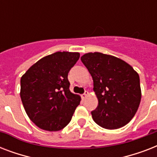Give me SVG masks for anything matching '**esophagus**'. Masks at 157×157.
I'll return each instance as SVG.
<instances>
[{
  "label": "esophagus",
  "instance_id": "34e87169",
  "mask_svg": "<svg viewBox=\"0 0 157 157\" xmlns=\"http://www.w3.org/2000/svg\"><path fill=\"white\" fill-rule=\"evenodd\" d=\"M88 94H89L88 91H86V92H85V93H84L83 94L81 95V98H83V99H85V98H86V97H87V95H88Z\"/></svg>",
  "mask_w": 157,
  "mask_h": 157
}]
</instances>
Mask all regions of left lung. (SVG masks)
Wrapping results in <instances>:
<instances>
[{"instance_id":"left-lung-1","label":"left lung","mask_w":157,"mask_h":157,"mask_svg":"<svg viewBox=\"0 0 157 157\" xmlns=\"http://www.w3.org/2000/svg\"><path fill=\"white\" fill-rule=\"evenodd\" d=\"M94 81L98 100L91 112L96 124L116 129L128 124L141 101L139 74L129 64L117 57L102 53H88L81 58Z\"/></svg>"}]
</instances>
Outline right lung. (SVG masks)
<instances>
[{"label": "right lung", "mask_w": 157, "mask_h": 157, "mask_svg": "<svg viewBox=\"0 0 157 157\" xmlns=\"http://www.w3.org/2000/svg\"><path fill=\"white\" fill-rule=\"evenodd\" d=\"M79 58L76 52L54 53L33 64L21 77L22 103L40 129L59 131L71 121L81 97L70 91L67 76Z\"/></svg>", "instance_id": "add662e5"}]
</instances>
